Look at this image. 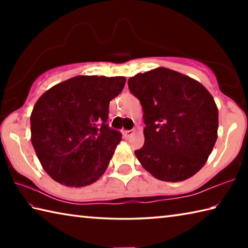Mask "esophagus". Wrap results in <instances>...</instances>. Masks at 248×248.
I'll list each match as a JSON object with an SVG mask.
<instances>
[{
  "label": "esophagus",
  "instance_id": "obj_1",
  "mask_svg": "<svg viewBox=\"0 0 248 248\" xmlns=\"http://www.w3.org/2000/svg\"><path fill=\"white\" fill-rule=\"evenodd\" d=\"M134 132V130L132 129V130H124V137L125 138H129L130 136H131V134Z\"/></svg>",
  "mask_w": 248,
  "mask_h": 248
}]
</instances>
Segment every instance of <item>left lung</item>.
<instances>
[{
	"instance_id": "left-lung-1",
	"label": "left lung",
	"mask_w": 248,
	"mask_h": 248,
	"mask_svg": "<svg viewBox=\"0 0 248 248\" xmlns=\"http://www.w3.org/2000/svg\"><path fill=\"white\" fill-rule=\"evenodd\" d=\"M140 100L144 144L134 151L145 170L163 182H182L202 169L217 138L219 112L202 84L166 68L128 79Z\"/></svg>"
}]
</instances>
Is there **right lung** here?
Wrapping results in <instances>:
<instances>
[{
    "label": "right lung",
    "instance_id": "right-lung-1",
    "mask_svg": "<svg viewBox=\"0 0 248 248\" xmlns=\"http://www.w3.org/2000/svg\"><path fill=\"white\" fill-rule=\"evenodd\" d=\"M124 83V77L78 75L52 86L37 100L31 140L53 180L78 188L105 173L121 141V133L107 124L109 102Z\"/></svg>",
    "mask_w": 248,
    "mask_h": 248
}]
</instances>
